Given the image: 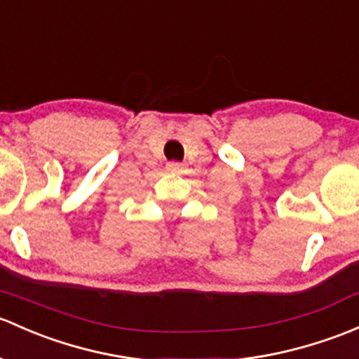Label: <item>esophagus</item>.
<instances>
[{
  "label": "esophagus",
  "instance_id": "esophagus-1",
  "mask_svg": "<svg viewBox=\"0 0 359 359\" xmlns=\"http://www.w3.org/2000/svg\"><path fill=\"white\" fill-rule=\"evenodd\" d=\"M167 172L180 173V172H182V165L177 163V161H170V163H167Z\"/></svg>",
  "mask_w": 359,
  "mask_h": 359
}]
</instances>
